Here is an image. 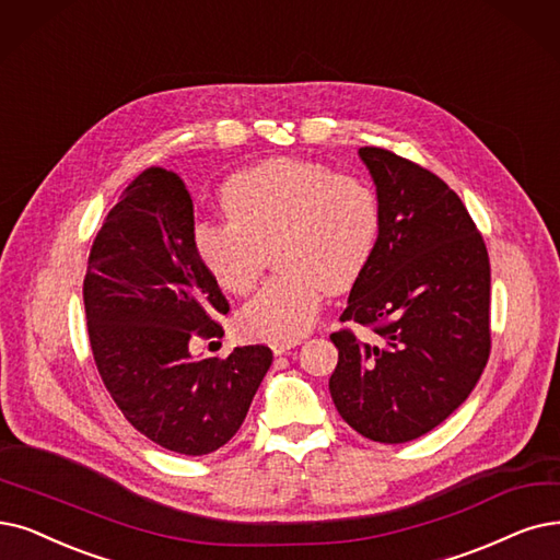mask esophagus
<instances>
[{"instance_id":"esophagus-1","label":"esophagus","mask_w":560,"mask_h":560,"mask_svg":"<svg viewBox=\"0 0 560 560\" xmlns=\"http://www.w3.org/2000/svg\"><path fill=\"white\" fill-rule=\"evenodd\" d=\"M296 345H301V340H273L271 349L276 355H280V353H287L289 349H294Z\"/></svg>"}]
</instances>
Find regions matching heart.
Masks as SVG:
<instances>
[{"instance_id":"obj_1","label":"heart","mask_w":560,"mask_h":560,"mask_svg":"<svg viewBox=\"0 0 560 560\" xmlns=\"http://www.w3.org/2000/svg\"><path fill=\"white\" fill-rule=\"evenodd\" d=\"M228 218L199 220L195 250L215 282L248 296L268 255L278 273L238 312V330L257 340H294L315 322L324 289L338 294L368 268L382 207L355 174L303 159H278L234 174L222 188Z\"/></svg>"}]
</instances>
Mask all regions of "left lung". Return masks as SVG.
I'll list each match as a JSON object with an SVG mask.
<instances>
[{"instance_id": "left-lung-1", "label": "left lung", "mask_w": 560, "mask_h": 560, "mask_svg": "<svg viewBox=\"0 0 560 560\" xmlns=\"http://www.w3.org/2000/svg\"><path fill=\"white\" fill-rule=\"evenodd\" d=\"M376 184L382 232L330 335L335 409L365 439L407 443L471 395L487 365L489 255L462 199L430 170L382 147H361Z\"/></svg>"}]
</instances>
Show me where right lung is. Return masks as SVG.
<instances>
[{"label": "right lung", "mask_w": 560, "mask_h": 560, "mask_svg": "<svg viewBox=\"0 0 560 560\" xmlns=\"http://www.w3.org/2000/svg\"><path fill=\"white\" fill-rule=\"evenodd\" d=\"M192 230L182 176L147 167L105 215L82 294L94 363L115 405L161 448L197 457L238 432L273 353L250 345L190 358L197 338H222L215 317L230 312Z\"/></svg>", "instance_id": "right-lung-1"}]
</instances>
